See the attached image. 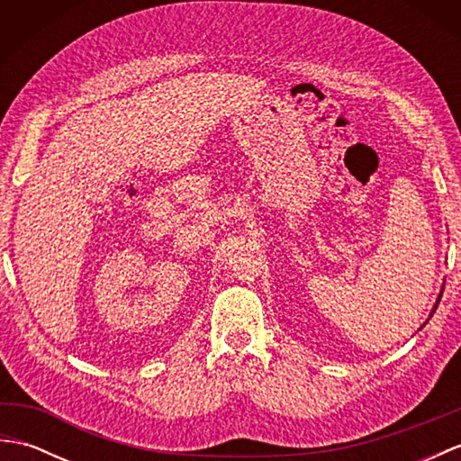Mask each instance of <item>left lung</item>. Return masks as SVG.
<instances>
[{
	"label": "left lung",
	"mask_w": 461,
	"mask_h": 461,
	"mask_svg": "<svg viewBox=\"0 0 461 461\" xmlns=\"http://www.w3.org/2000/svg\"><path fill=\"white\" fill-rule=\"evenodd\" d=\"M442 293H444V291H442ZM439 299H442V295H439V297H438V303H439ZM438 303H436V307H438ZM436 307H434V311H436Z\"/></svg>",
	"instance_id": "1"
}]
</instances>
